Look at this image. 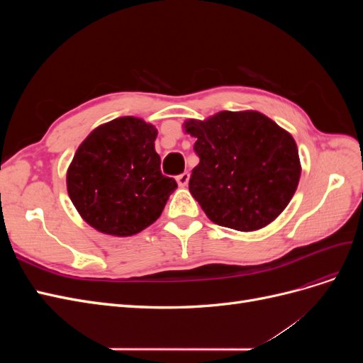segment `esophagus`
Wrapping results in <instances>:
<instances>
[{"label": "esophagus", "instance_id": "34e87169", "mask_svg": "<svg viewBox=\"0 0 363 363\" xmlns=\"http://www.w3.org/2000/svg\"><path fill=\"white\" fill-rule=\"evenodd\" d=\"M175 180H177L179 186H186L189 182V172H183V174L177 175V179H175Z\"/></svg>", "mask_w": 363, "mask_h": 363}]
</instances>
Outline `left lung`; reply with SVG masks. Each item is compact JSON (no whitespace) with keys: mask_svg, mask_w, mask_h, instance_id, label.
<instances>
[{"mask_svg":"<svg viewBox=\"0 0 363 363\" xmlns=\"http://www.w3.org/2000/svg\"><path fill=\"white\" fill-rule=\"evenodd\" d=\"M184 128L196 140L200 163L189 191L218 225L252 232L288 206L301 167L294 138L259 112H219L191 119Z\"/></svg>","mask_w":363,"mask_h":363,"instance_id":"left-lung-1","label":"left lung"}]
</instances>
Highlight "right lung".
I'll return each mask as SVG.
<instances>
[{
  "label": "right lung",
  "instance_id": "add662e5",
  "mask_svg": "<svg viewBox=\"0 0 363 363\" xmlns=\"http://www.w3.org/2000/svg\"><path fill=\"white\" fill-rule=\"evenodd\" d=\"M157 130L133 116L95 128L69 164V199L98 232L131 236L160 216L177 188L160 171L155 150Z\"/></svg>",
  "mask_w": 363,
  "mask_h": 363
}]
</instances>
